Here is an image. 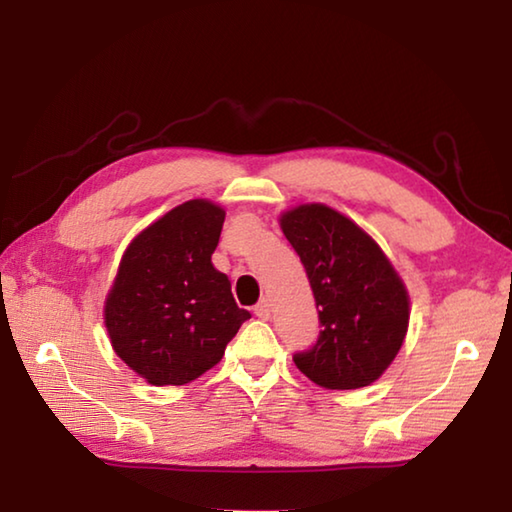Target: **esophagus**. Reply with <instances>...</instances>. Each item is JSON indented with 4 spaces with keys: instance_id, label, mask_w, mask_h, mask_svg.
Segmentation results:
<instances>
[{
    "instance_id": "34e87169",
    "label": "esophagus",
    "mask_w": 512,
    "mask_h": 512,
    "mask_svg": "<svg viewBox=\"0 0 512 512\" xmlns=\"http://www.w3.org/2000/svg\"><path fill=\"white\" fill-rule=\"evenodd\" d=\"M255 316L262 318V320H266L268 316H271V302H268V300L257 302V305H255Z\"/></svg>"
}]
</instances>
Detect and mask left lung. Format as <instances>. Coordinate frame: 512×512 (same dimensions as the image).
Masks as SVG:
<instances>
[{
  "mask_svg": "<svg viewBox=\"0 0 512 512\" xmlns=\"http://www.w3.org/2000/svg\"><path fill=\"white\" fill-rule=\"evenodd\" d=\"M314 291L320 332L298 370L332 391L375 381L395 359L409 327V296L395 268L357 223L332 207L300 205L282 216Z\"/></svg>",
  "mask_w": 512,
  "mask_h": 512,
  "instance_id": "obj_1",
  "label": "left lung"
}]
</instances>
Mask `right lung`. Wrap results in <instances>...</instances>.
<instances>
[{
    "label": "right lung",
    "mask_w": 512,
    "mask_h": 512,
    "mask_svg": "<svg viewBox=\"0 0 512 512\" xmlns=\"http://www.w3.org/2000/svg\"><path fill=\"white\" fill-rule=\"evenodd\" d=\"M225 212L187 201L133 239L106 300L112 348L153 386H183L221 361L250 311L212 266Z\"/></svg>",
    "instance_id": "right-lung-1"
}]
</instances>
